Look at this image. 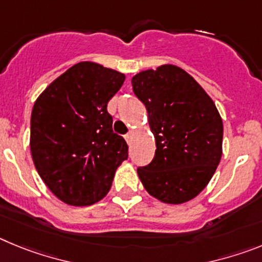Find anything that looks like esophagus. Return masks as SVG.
Masks as SVG:
<instances>
[{
	"label": "esophagus",
	"mask_w": 262,
	"mask_h": 262,
	"mask_svg": "<svg viewBox=\"0 0 262 262\" xmlns=\"http://www.w3.org/2000/svg\"><path fill=\"white\" fill-rule=\"evenodd\" d=\"M124 139H126V142L129 144V143H131V140H133V133L127 134V135L124 136Z\"/></svg>",
	"instance_id": "34e87169"
}]
</instances>
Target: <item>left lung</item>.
Segmentation results:
<instances>
[{
    "mask_svg": "<svg viewBox=\"0 0 262 262\" xmlns=\"http://www.w3.org/2000/svg\"><path fill=\"white\" fill-rule=\"evenodd\" d=\"M131 82L156 140L151 164L138 168L143 186L164 203L193 200L222 159L223 122L214 101L187 72L172 64L139 72Z\"/></svg>",
    "mask_w": 262,
    "mask_h": 262,
    "instance_id": "1",
    "label": "left lung"
}]
</instances>
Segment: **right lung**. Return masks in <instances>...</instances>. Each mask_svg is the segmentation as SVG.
I'll use <instances>...</instances> for the list:
<instances>
[{
	"mask_svg": "<svg viewBox=\"0 0 262 262\" xmlns=\"http://www.w3.org/2000/svg\"><path fill=\"white\" fill-rule=\"evenodd\" d=\"M124 80L120 72L81 61L52 81L34 103L32 161L48 189L67 205L102 200L128 157L126 140L113 133L107 113Z\"/></svg>",
	"mask_w": 262,
	"mask_h": 262,
	"instance_id": "1",
	"label": "right lung"
}]
</instances>
